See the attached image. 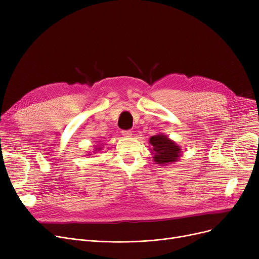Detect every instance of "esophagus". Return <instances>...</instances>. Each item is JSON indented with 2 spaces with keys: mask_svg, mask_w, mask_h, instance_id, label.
Listing matches in <instances>:
<instances>
[{
  "mask_svg": "<svg viewBox=\"0 0 259 259\" xmlns=\"http://www.w3.org/2000/svg\"><path fill=\"white\" fill-rule=\"evenodd\" d=\"M121 134L124 135V137H126V138L132 137V132H131L130 130H122V131H121Z\"/></svg>",
  "mask_w": 259,
  "mask_h": 259,
  "instance_id": "obj_1",
  "label": "esophagus"
}]
</instances>
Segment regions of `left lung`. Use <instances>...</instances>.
Returning <instances> with one entry per match:
<instances>
[{
    "label": "left lung",
    "mask_w": 259,
    "mask_h": 259,
    "mask_svg": "<svg viewBox=\"0 0 259 259\" xmlns=\"http://www.w3.org/2000/svg\"><path fill=\"white\" fill-rule=\"evenodd\" d=\"M152 146L151 152L153 154V160L160 166L169 165L170 162H175L181 156L182 149L171 141L165 134H156L150 138L149 141Z\"/></svg>",
    "instance_id": "left-lung-1"
}]
</instances>
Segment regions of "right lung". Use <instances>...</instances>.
I'll return each mask as SVG.
<instances>
[{
	"mask_svg": "<svg viewBox=\"0 0 259 259\" xmlns=\"http://www.w3.org/2000/svg\"><path fill=\"white\" fill-rule=\"evenodd\" d=\"M100 150H102V147H99V148H95V150H94V151H100ZM88 155H90V154H88Z\"/></svg>",
	"mask_w": 259,
	"mask_h": 259,
	"instance_id": "right-lung-1",
	"label": "right lung"
}]
</instances>
